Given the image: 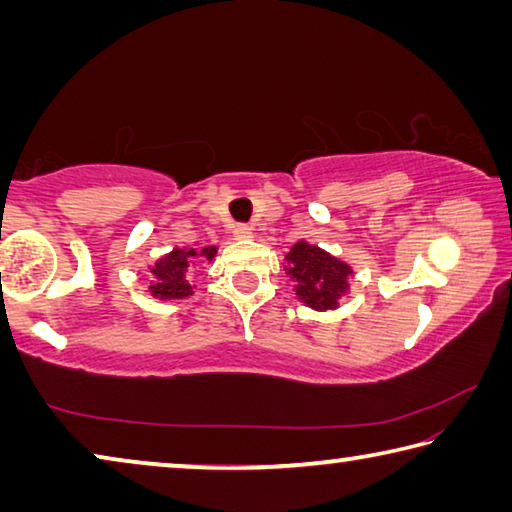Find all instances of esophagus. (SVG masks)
<instances>
[{"label":"esophagus","mask_w":512,"mask_h":512,"mask_svg":"<svg viewBox=\"0 0 512 512\" xmlns=\"http://www.w3.org/2000/svg\"><path fill=\"white\" fill-rule=\"evenodd\" d=\"M232 235H235L237 239H248L250 235H253V228H250V225H246V223H237L235 230H232Z\"/></svg>","instance_id":"obj_1"}]
</instances>
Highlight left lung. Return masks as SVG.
I'll return each instance as SVG.
<instances>
[{"instance_id": "obj_1", "label": "left lung", "mask_w": 512, "mask_h": 512, "mask_svg": "<svg viewBox=\"0 0 512 512\" xmlns=\"http://www.w3.org/2000/svg\"><path fill=\"white\" fill-rule=\"evenodd\" d=\"M289 273L298 282L296 293L314 309H334L348 291L350 266L325 250L300 241L287 255Z\"/></svg>"}]
</instances>
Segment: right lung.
Wrapping results in <instances>:
<instances>
[{"mask_svg": "<svg viewBox=\"0 0 512 512\" xmlns=\"http://www.w3.org/2000/svg\"><path fill=\"white\" fill-rule=\"evenodd\" d=\"M216 248H203L201 253H196L194 248H176L167 257H162L153 268L155 282L151 284L153 296H160L164 300H176V298H187L192 296V284H189V277H192V268L201 264L203 259H214Z\"/></svg>", "mask_w": 512, "mask_h": 512, "instance_id": "add662e5", "label": "right lung"}]
</instances>
